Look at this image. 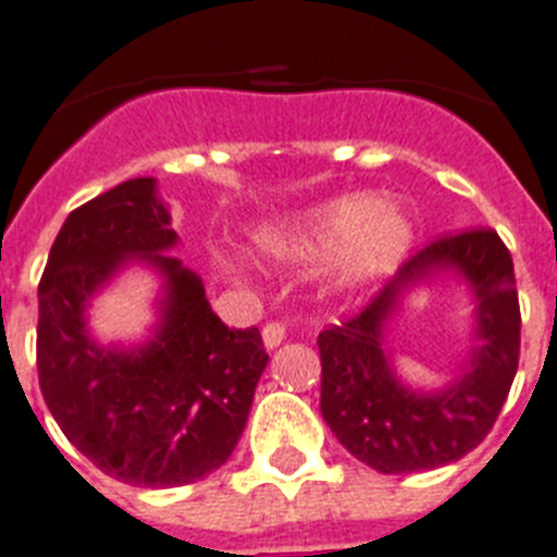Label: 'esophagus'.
I'll return each mask as SVG.
<instances>
[{"instance_id":"obj_1","label":"esophagus","mask_w":557,"mask_h":557,"mask_svg":"<svg viewBox=\"0 0 557 557\" xmlns=\"http://www.w3.org/2000/svg\"><path fill=\"white\" fill-rule=\"evenodd\" d=\"M284 335H287V326L282 321H268V324L261 326V341H264L268 349H275V346L282 344Z\"/></svg>"}]
</instances>
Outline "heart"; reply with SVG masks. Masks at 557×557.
I'll return each mask as SVG.
<instances>
[{"instance_id": "b5f03b06", "label": "heart", "mask_w": 557, "mask_h": 557, "mask_svg": "<svg viewBox=\"0 0 557 557\" xmlns=\"http://www.w3.org/2000/svg\"><path fill=\"white\" fill-rule=\"evenodd\" d=\"M284 245L296 256L337 253L341 273L351 282H366L403 259L411 245V225L400 211L377 206L369 194H351L298 225Z\"/></svg>"}]
</instances>
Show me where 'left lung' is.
Segmentation results:
<instances>
[{
    "label": "left lung",
    "instance_id": "obj_1",
    "mask_svg": "<svg viewBox=\"0 0 557 557\" xmlns=\"http://www.w3.org/2000/svg\"><path fill=\"white\" fill-rule=\"evenodd\" d=\"M456 267L480 296L471 372L440 395L403 389L379 346L382 321L408 283ZM321 414L337 442L377 473H420L456 462L491 434L521 351V310L507 245L491 227L448 233L403 261L372 301L318 335Z\"/></svg>",
    "mask_w": 557,
    "mask_h": 557
}]
</instances>
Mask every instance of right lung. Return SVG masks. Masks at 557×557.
I'll return each instance as SVG.
<instances>
[{
    "mask_svg": "<svg viewBox=\"0 0 557 557\" xmlns=\"http://www.w3.org/2000/svg\"><path fill=\"white\" fill-rule=\"evenodd\" d=\"M174 242L154 180H126L66 216L39 282L47 408L95 468L135 487H180L225 465L270 360L256 326L222 324L197 275L160 253ZM135 252L170 278L164 330L132 356L98 350L83 304Z\"/></svg>",
    "mask_w": 557,
    "mask_h": 557,
    "instance_id": "right-lung-1",
    "label": "right lung"
}]
</instances>
